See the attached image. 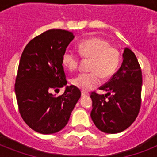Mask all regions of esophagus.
<instances>
[{"mask_svg": "<svg viewBox=\"0 0 157 157\" xmlns=\"http://www.w3.org/2000/svg\"><path fill=\"white\" fill-rule=\"evenodd\" d=\"M81 96L82 97H86V96H89V94L85 92V91H81Z\"/></svg>", "mask_w": 157, "mask_h": 157, "instance_id": "1", "label": "esophagus"}]
</instances>
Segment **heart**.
Returning a JSON list of instances; mask_svg holds the SVG:
<instances>
[{"label": "heart", "mask_w": 157, "mask_h": 157, "mask_svg": "<svg viewBox=\"0 0 157 157\" xmlns=\"http://www.w3.org/2000/svg\"><path fill=\"white\" fill-rule=\"evenodd\" d=\"M77 49L81 56L91 59L89 73H81L71 79V84L83 91H90L99 85L101 76L108 78L119 66L121 54L117 48L111 47L107 40L91 37L79 43ZM62 63L68 71H74L79 64L78 55L71 49H67L62 55Z\"/></svg>", "instance_id": "b5f03b06"}]
</instances>
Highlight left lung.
Masks as SVG:
<instances>
[{
    "label": "left lung",
    "instance_id": "obj_1",
    "mask_svg": "<svg viewBox=\"0 0 157 157\" xmlns=\"http://www.w3.org/2000/svg\"><path fill=\"white\" fill-rule=\"evenodd\" d=\"M121 66L99 90L107 94H91L90 117L99 130L107 134L124 131L138 117L141 105L143 78L135 54L125 47Z\"/></svg>",
    "mask_w": 157,
    "mask_h": 157
}]
</instances>
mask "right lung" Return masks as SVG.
Listing matches in <instances>:
<instances>
[{
    "label": "right lung",
    "mask_w": 157,
    "mask_h": 157,
    "mask_svg": "<svg viewBox=\"0 0 157 157\" xmlns=\"http://www.w3.org/2000/svg\"><path fill=\"white\" fill-rule=\"evenodd\" d=\"M73 33L51 29L31 40L21 55L14 91L21 117L31 129L54 134L66 126L81 98L77 87L67 86L62 55L74 39ZM65 86L60 96L52 89Z\"/></svg>",
    "instance_id": "1"
}]
</instances>
